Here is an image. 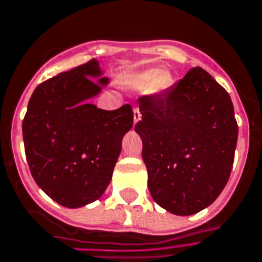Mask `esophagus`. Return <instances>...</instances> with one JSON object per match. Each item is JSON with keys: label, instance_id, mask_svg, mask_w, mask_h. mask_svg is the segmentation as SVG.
I'll return each mask as SVG.
<instances>
[{"label": "esophagus", "instance_id": "esophagus-1", "mask_svg": "<svg viewBox=\"0 0 262 262\" xmlns=\"http://www.w3.org/2000/svg\"><path fill=\"white\" fill-rule=\"evenodd\" d=\"M142 119V114L141 111L138 106H134V123H138V121Z\"/></svg>", "mask_w": 262, "mask_h": 262}]
</instances>
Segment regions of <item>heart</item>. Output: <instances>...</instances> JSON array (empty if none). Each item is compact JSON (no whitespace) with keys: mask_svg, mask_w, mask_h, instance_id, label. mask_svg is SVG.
Instances as JSON below:
<instances>
[{"mask_svg":"<svg viewBox=\"0 0 262 262\" xmlns=\"http://www.w3.org/2000/svg\"><path fill=\"white\" fill-rule=\"evenodd\" d=\"M127 83L135 89H148L150 88L151 91L158 92L169 85V77L165 73H161L160 70L151 69V70H146V72L129 77Z\"/></svg>","mask_w":262,"mask_h":262,"instance_id":"heart-1","label":"heart"}]
</instances>
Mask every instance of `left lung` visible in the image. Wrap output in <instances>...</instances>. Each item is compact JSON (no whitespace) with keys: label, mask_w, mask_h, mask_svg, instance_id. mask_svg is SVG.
Returning <instances> with one entry per match:
<instances>
[{"label":"left lung","mask_w":262,"mask_h":262,"mask_svg":"<svg viewBox=\"0 0 262 262\" xmlns=\"http://www.w3.org/2000/svg\"><path fill=\"white\" fill-rule=\"evenodd\" d=\"M142 158L154 202L192 215L215 202L229 181L238 124L230 95L202 68L173 86L139 97Z\"/></svg>","instance_id":"left-lung-1"}]
</instances>
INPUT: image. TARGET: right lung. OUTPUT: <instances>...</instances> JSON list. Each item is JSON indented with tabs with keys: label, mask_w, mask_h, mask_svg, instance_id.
Returning a JSON list of instances; mask_svg holds the SVG:
<instances>
[{
	"label": "right lung",
	"mask_w": 262,
	"mask_h": 262,
	"mask_svg": "<svg viewBox=\"0 0 262 262\" xmlns=\"http://www.w3.org/2000/svg\"><path fill=\"white\" fill-rule=\"evenodd\" d=\"M98 62L59 73L39 83L23 120L25 157L33 180L46 193L69 208L97 200L105 192L121 150V139L133 127L129 104L100 110L88 98L108 78Z\"/></svg>",
	"instance_id": "right-lung-1"
}]
</instances>
